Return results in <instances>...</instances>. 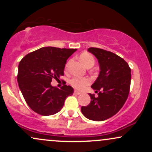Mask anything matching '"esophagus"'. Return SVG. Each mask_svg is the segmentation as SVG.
I'll use <instances>...</instances> for the list:
<instances>
[{"mask_svg": "<svg viewBox=\"0 0 152 152\" xmlns=\"http://www.w3.org/2000/svg\"><path fill=\"white\" fill-rule=\"evenodd\" d=\"M74 94H76V95H80V94H81V92L78 91H74Z\"/></svg>", "mask_w": 152, "mask_h": 152, "instance_id": "obj_1", "label": "esophagus"}]
</instances>
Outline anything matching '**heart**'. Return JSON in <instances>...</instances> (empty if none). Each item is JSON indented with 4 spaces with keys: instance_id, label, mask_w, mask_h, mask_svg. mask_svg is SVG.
I'll list each match as a JSON object with an SVG mask.
<instances>
[{
    "instance_id": "obj_1",
    "label": "heart",
    "mask_w": 152,
    "mask_h": 152,
    "mask_svg": "<svg viewBox=\"0 0 152 152\" xmlns=\"http://www.w3.org/2000/svg\"><path fill=\"white\" fill-rule=\"evenodd\" d=\"M80 60L86 67L90 65H94L95 61L93 56L88 53H83L80 56ZM71 86L78 90L84 89L91 83V79L88 77H74L70 81Z\"/></svg>"
}]
</instances>
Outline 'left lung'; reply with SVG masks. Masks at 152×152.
I'll list each match as a JSON object with an SVG mask.
<instances>
[{
  "instance_id": "obj_1",
  "label": "left lung",
  "mask_w": 152,
  "mask_h": 152,
  "mask_svg": "<svg viewBox=\"0 0 152 152\" xmlns=\"http://www.w3.org/2000/svg\"><path fill=\"white\" fill-rule=\"evenodd\" d=\"M88 51L96 56L99 64V76L91 85L98 94H91L88 106H81L85 117L102 121L111 118L121 109L129 93L131 69L123 58L112 52L98 48H89Z\"/></svg>"
}]
</instances>
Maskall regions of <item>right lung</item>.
<instances>
[{"mask_svg": "<svg viewBox=\"0 0 152 152\" xmlns=\"http://www.w3.org/2000/svg\"><path fill=\"white\" fill-rule=\"evenodd\" d=\"M76 51L72 48L43 47L27 54L19 63L18 86L28 105L43 116L58 113L74 88L64 84L61 88L52 86L53 78L64 74L66 60Z\"/></svg>", "mask_w": 152, "mask_h": 152, "instance_id": "1", "label": "right lung"}]
</instances>
